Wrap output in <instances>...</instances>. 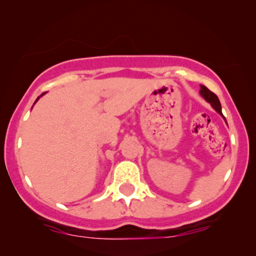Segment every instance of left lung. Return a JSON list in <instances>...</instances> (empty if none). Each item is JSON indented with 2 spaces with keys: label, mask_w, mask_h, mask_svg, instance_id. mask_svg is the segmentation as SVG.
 <instances>
[{
  "label": "left lung",
  "mask_w": 256,
  "mask_h": 256,
  "mask_svg": "<svg viewBox=\"0 0 256 256\" xmlns=\"http://www.w3.org/2000/svg\"><path fill=\"white\" fill-rule=\"evenodd\" d=\"M200 94L204 96V98L208 102L211 104V106L214 107V110H217L218 113H220V116L222 114V107H220V98H218V96L214 93H212V92L210 90V89H208L205 87V86H202V88H200Z\"/></svg>",
  "instance_id": "1"
}]
</instances>
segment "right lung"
<instances>
[{"label": "right lung", "instance_id": "obj_1", "mask_svg": "<svg viewBox=\"0 0 256 256\" xmlns=\"http://www.w3.org/2000/svg\"><path fill=\"white\" fill-rule=\"evenodd\" d=\"M38 98H36V100H38Z\"/></svg>", "mask_w": 256, "mask_h": 256}]
</instances>
